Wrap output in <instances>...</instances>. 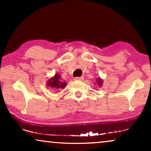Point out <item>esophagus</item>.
<instances>
[{
	"label": "esophagus",
	"instance_id": "1",
	"mask_svg": "<svg viewBox=\"0 0 151 151\" xmlns=\"http://www.w3.org/2000/svg\"><path fill=\"white\" fill-rule=\"evenodd\" d=\"M84 78L83 77H76V78H74V80H76V81H81V80H83Z\"/></svg>",
	"mask_w": 151,
	"mask_h": 151
}]
</instances>
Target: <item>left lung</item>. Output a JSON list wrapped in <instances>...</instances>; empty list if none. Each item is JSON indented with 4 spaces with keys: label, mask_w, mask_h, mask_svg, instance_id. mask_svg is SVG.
I'll use <instances>...</instances> for the list:
<instances>
[{
    "label": "left lung",
    "mask_w": 151,
    "mask_h": 151,
    "mask_svg": "<svg viewBox=\"0 0 151 151\" xmlns=\"http://www.w3.org/2000/svg\"><path fill=\"white\" fill-rule=\"evenodd\" d=\"M96 82H97V84H98V85L99 86H101V85L102 84V80L100 78H98V79L96 80Z\"/></svg>",
    "instance_id": "8db88e82"
}]
</instances>
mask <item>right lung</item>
I'll return each mask as SVG.
<instances>
[{
    "mask_svg": "<svg viewBox=\"0 0 151 151\" xmlns=\"http://www.w3.org/2000/svg\"><path fill=\"white\" fill-rule=\"evenodd\" d=\"M47 85L51 88H64L67 85V83L65 82H62L60 80V76L58 73H56L53 77L48 80Z\"/></svg>",
    "mask_w": 151,
    "mask_h": 151,
    "instance_id": "1",
    "label": "right lung"
}]
</instances>
